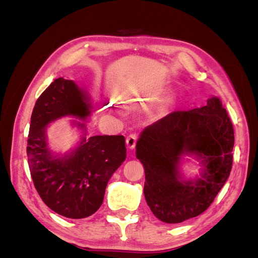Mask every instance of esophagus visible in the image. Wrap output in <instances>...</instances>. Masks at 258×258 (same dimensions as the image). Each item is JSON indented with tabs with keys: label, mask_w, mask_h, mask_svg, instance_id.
Here are the masks:
<instances>
[{
	"label": "esophagus",
	"mask_w": 258,
	"mask_h": 258,
	"mask_svg": "<svg viewBox=\"0 0 258 258\" xmlns=\"http://www.w3.org/2000/svg\"><path fill=\"white\" fill-rule=\"evenodd\" d=\"M137 141H138V135L137 134H131L126 139V143H127V145H128L130 150H134V148L136 147Z\"/></svg>",
	"instance_id": "obj_1"
}]
</instances>
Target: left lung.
I'll return each instance as SVG.
<instances>
[{"mask_svg":"<svg viewBox=\"0 0 258 258\" xmlns=\"http://www.w3.org/2000/svg\"><path fill=\"white\" fill-rule=\"evenodd\" d=\"M233 144L232 123L217 97L206 106L172 112L147 126L136 154L145 170L144 196L154 215L177 224L205 212L230 174ZM184 154L202 160L200 178L181 179L178 165Z\"/></svg>","mask_w":258,"mask_h":258,"instance_id":"1","label":"left lung"}]
</instances>
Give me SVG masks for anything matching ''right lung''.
I'll use <instances>...</instances> for the list:
<instances>
[{"label": "right lung", "instance_id": "add662e5", "mask_svg": "<svg viewBox=\"0 0 258 258\" xmlns=\"http://www.w3.org/2000/svg\"><path fill=\"white\" fill-rule=\"evenodd\" d=\"M90 100L75 82L54 80L37 99L31 115L27 156L31 176L44 204L62 216L84 218L101 207L108 179L126 159L123 136L86 138L84 122H76L84 136L75 150L54 156L46 139V127L72 116L85 120Z\"/></svg>", "mask_w": 258, "mask_h": 258}]
</instances>
